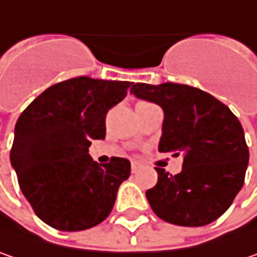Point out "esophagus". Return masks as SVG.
Segmentation results:
<instances>
[{"mask_svg": "<svg viewBox=\"0 0 257 257\" xmlns=\"http://www.w3.org/2000/svg\"><path fill=\"white\" fill-rule=\"evenodd\" d=\"M139 168H140V164L139 162H132V173H138Z\"/></svg>", "mask_w": 257, "mask_h": 257, "instance_id": "esophagus-1", "label": "esophagus"}]
</instances>
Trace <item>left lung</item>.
<instances>
[{"instance_id": "obj_1", "label": "left lung", "mask_w": 257, "mask_h": 257, "mask_svg": "<svg viewBox=\"0 0 257 257\" xmlns=\"http://www.w3.org/2000/svg\"><path fill=\"white\" fill-rule=\"evenodd\" d=\"M130 92L164 111L158 151L184 159L175 175L155 168L158 183L146 192L152 211L181 227L213 222L244 184L248 148L240 121L227 105L187 84L136 83Z\"/></svg>"}]
</instances>
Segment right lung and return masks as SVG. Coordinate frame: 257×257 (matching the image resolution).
I'll return each mask as SVG.
<instances>
[{
    "mask_svg": "<svg viewBox=\"0 0 257 257\" xmlns=\"http://www.w3.org/2000/svg\"><path fill=\"white\" fill-rule=\"evenodd\" d=\"M132 82L76 77L42 92L16 122L10 152L20 190L35 213L60 231H82L111 213L130 161L99 165L90 142L105 139V115Z\"/></svg>",
    "mask_w": 257,
    "mask_h": 257,
    "instance_id": "add662e5",
    "label": "right lung"
}]
</instances>
